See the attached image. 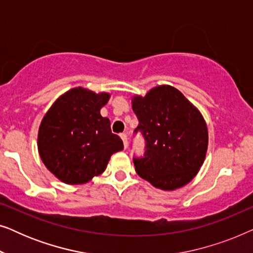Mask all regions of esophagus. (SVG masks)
<instances>
[{
    "label": "esophagus",
    "instance_id": "obj_1",
    "mask_svg": "<svg viewBox=\"0 0 253 253\" xmlns=\"http://www.w3.org/2000/svg\"><path fill=\"white\" fill-rule=\"evenodd\" d=\"M120 137H121V139L123 140V144H124V147H127V136H126V133H121L120 134Z\"/></svg>",
    "mask_w": 253,
    "mask_h": 253
}]
</instances>
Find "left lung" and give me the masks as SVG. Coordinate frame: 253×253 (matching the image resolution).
<instances>
[{
	"label": "left lung",
	"mask_w": 253,
	"mask_h": 253,
	"mask_svg": "<svg viewBox=\"0 0 253 253\" xmlns=\"http://www.w3.org/2000/svg\"><path fill=\"white\" fill-rule=\"evenodd\" d=\"M132 110L139 121L134 132L146 143L144 157L133 158L137 174L165 191L188 184L203 166L209 145L199 110L170 85L134 95Z\"/></svg>",
	"instance_id": "1"
}]
</instances>
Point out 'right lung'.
<instances>
[{"label": "right lung", "mask_w": 253, "mask_h": 253, "mask_svg": "<svg viewBox=\"0 0 253 253\" xmlns=\"http://www.w3.org/2000/svg\"><path fill=\"white\" fill-rule=\"evenodd\" d=\"M109 93L75 87L62 94L43 116L38 151L51 174L67 184H84L102 174L110 157L123 150L100 109Z\"/></svg>", "instance_id": "obj_1"}]
</instances>
